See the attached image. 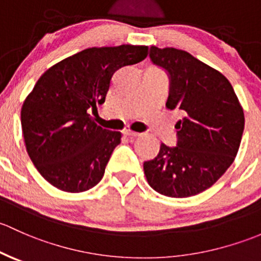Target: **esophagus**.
<instances>
[{"instance_id":"34e87169","label":"esophagus","mask_w":261,"mask_h":261,"mask_svg":"<svg viewBox=\"0 0 261 261\" xmlns=\"http://www.w3.org/2000/svg\"><path fill=\"white\" fill-rule=\"evenodd\" d=\"M122 133L124 134V136H127V137H138L139 136V133H137V132H133V130L128 129V128L123 129Z\"/></svg>"}]
</instances>
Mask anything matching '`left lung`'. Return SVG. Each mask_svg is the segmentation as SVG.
<instances>
[{
	"instance_id": "left-lung-1",
	"label": "left lung",
	"mask_w": 261,
	"mask_h": 261,
	"mask_svg": "<svg viewBox=\"0 0 261 261\" xmlns=\"http://www.w3.org/2000/svg\"><path fill=\"white\" fill-rule=\"evenodd\" d=\"M153 63L171 79L167 107L181 113L177 146L161 144L143 165L147 182L168 197H190L210 189L232 165L245 117L229 80L185 50L150 46Z\"/></svg>"
}]
</instances>
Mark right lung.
<instances>
[{
	"mask_svg": "<svg viewBox=\"0 0 261 261\" xmlns=\"http://www.w3.org/2000/svg\"><path fill=\"white\" fill-rule=\"evenodd\" d=\"M148 46L89 47L47 69L23 100L21 127L29 157L49 184L65 192L93 189L103 178L120 132L88 114L106 101L113 75L144 60Z\"/></svg>",
	"mask_w": 261,
	"mask_h": 261,
	"instance_id": "add662e5",
	"label": "right lung"
}]
</instances>
